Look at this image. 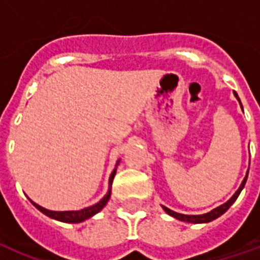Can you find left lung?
I'll list each match as a JSON object with an SVG mask.
<instances>
[{
	"mask_svg": "<svg viewBox=\"0 0 260 260\" xmlns=\"http://www.w3.org/2000/svg\"><path fill=\"white\" fill-rule=\"evenodd\" d=\"M235 96L237 98V101L240 102L241 105V101L240 98H239V95H237V92L235 91ZM243 108V106H241ZM247 177H248V172H247V174H245L244 180H243V183H241L240 188L237 189V191L235 192V195L232 196L231 199L226 202V203H223V205H221L219 207H217V209L211 210L210 213H206V214H201V215H185V214H180V213H176V211H173V210L168 209V207H165V206H162L164 207V210H165L166 213L169 214V215H172V217H174L176 219H180V221H184V222H191V223H206V222H210V221H213V219H215V218L221 217L225 211H226L229 207H231L233 203L236 202V199L239 198V195H240L241 189L244 188L245 183H247Z\"/></svg>",
	"mask_w": 260,
	"mask_h": 260,
	"instance_id": "left-lung-1",
	"label": "left lung"
}]
</instances>
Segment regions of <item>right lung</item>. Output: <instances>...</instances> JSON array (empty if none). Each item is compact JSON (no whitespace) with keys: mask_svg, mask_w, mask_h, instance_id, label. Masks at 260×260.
I'll use <instances>...</instances> for the list:
<instances>
[{"mask_svg":"<svg viewBox=\"0 0 260 260\" xmlns=\"http://www.w3.org/2000/svg\"><path fill=\"white\" fill-rule=\"evenodd\" d=\"M118 162H117V165H118ZM116 170L117 168L113 170L112 174H110V178H109L108 193H106V195H105L104 198L98 202V203H95L94 206H90V207H86V209L77 210V211H51V210H47L45 209V207H42V206L34 203L31 199H29V201H31V203H32V205L35 206L41 213H43L45 215H47V217L53 218V219H57V221H61V222H68V223L83 222V221H86V219L91 218L96 213H99V211L106 206V203H108L109 199H110V193H112V183H113V178H114V176H116Z\"/></svg>","mask_w":260,"mask_h":260,"instance_id":"add662e5","label":"right lung"}]
</instances>
